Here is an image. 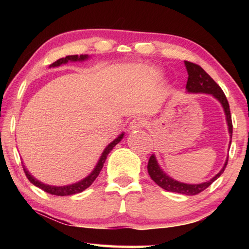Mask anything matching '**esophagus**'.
I'll use <instances>...</instances> for the list:
<instances>
[{"instance_id":"1","label":"esophagus","mask_w":249,"mask_h":249,"mask_svg":"<svg viewBox=\"0 0 249 249\" xmlns=\"http://www.w3.org/2000/svg\"><path fill=\"white\" fill-rule=\"evenodd\" d=\"M146 125V121L142 118H136L129 123V130H136L144 127Z\"/></svg>"}]
</instances>
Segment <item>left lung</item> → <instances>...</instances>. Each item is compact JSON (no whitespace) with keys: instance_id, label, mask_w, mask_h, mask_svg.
Returning <instances> with one entry per match:
<instances>
[{"instance_id":"1","label":"left lung","mask_w":249,"mask_h":249,"mask_svg":"<svg viewBox=\"0 0 249 249\" xmlns=\"http://www.w3.org/2000/svg\"><path fill=\"white\" fill-rule=\"evenodd\" d=\"M185 66H186V70L188 72L186 89L190 93H208V94L213 95L216 99L219 100L220 104L223 105L224 107L225 113L227 116V123H228V127H229V133L231 134L230 136L232 138V127H233V126H232L230 107H229V103L228 100H227L226 95L223 92V89H221V88L218 86V84L210 77L209 73H206V71L203 70V68L199 66L198 64L185 61ZM230 144H231V141H230ZM227 163H228V160H227L223 169H221V170L216 174L212 179H210L208 182H204L201 184H195V185L178 182L172 178L168 177L166 173L162 172L160 166H158L154 154L151 155L149 162H147V172H149L153 181H154L158 186H160L161 188L167 190V192L194 196L203 192V190L208 188L214 181H216V179L221 176V173L225 171Z\"/></svg>"}]
</instances>
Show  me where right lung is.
Here are the masks:
<instances>
[{"label":"right lung","mask_w":249,"mask_h":249,"mask_svg":"<svg viewBox=\"0 0 249 249\" xmlns=\"http://www.w3.org/2000/svg\"><path fill=\"white\" fill-rule=\"evenodd\" d=\"M88 59V55H83L81 54L80 56L78 55H68L66 57H62V59H59L57 61H55L54 63H52V64L50 65V67H55V66H60L62 64H65V63H67L68 61H83ZM124 134L120 135L118 138H116L115 140H113L111 143L106 147L104 153L102 154V156H100L99 158V161L96 165V167H95L94 170L92 171V173L89 174V177H87L86 178H83L82 181L78 182V183H75V184H71V185H67V186H50V185H46L44 183H41L39 181H37L36 178H34L33 177L31 176V174L29 173V171L26 170V169L24 168L23 166V170H24V173L26 178H29V181L34 184L35 186L39 187L40 189H43L44 192L48 193V194H51V195H54V196H71V195H75V194H79L83 192L84 189H87L89 186H91L92 183L96 179V178L98 177V174L100 172V170H102L103 167H104V163L106 161V160H107V156L110 153V151L113 149V147L119 143V142L122 140V138H123Z\"/></svg>","instance_id":"right-lung-1"}]
</instances>
